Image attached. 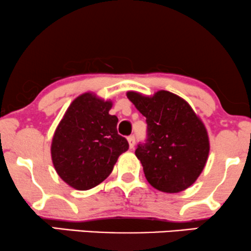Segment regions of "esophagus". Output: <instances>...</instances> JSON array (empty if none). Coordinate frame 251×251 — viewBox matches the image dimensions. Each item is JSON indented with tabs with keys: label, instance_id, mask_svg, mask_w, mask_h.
<instances>
[{
	"label": "esophagus",
	"instance_id": "34e87169",
	"mask_svg": "<svg viewBox=\"0 0 251 251\" xmlns=\"http://www.w3.org/2000/svg\"><path fill=\"white\" fill-rule=\"evenodd\" d=\"M127 141H128V145H129V148H134V146H135V138H134V135H129L128 138H127Z\"/></svg>",
	"mask_w": 251,
	"mask_h": 251
}]
</instances>
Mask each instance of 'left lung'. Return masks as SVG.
I'll return each instance as SVG.
<instances>
[{
	"label": "left lung",
	"instance_id": "obj_1",
	"mask_svg": "<svg viewBox=\"0 0 251 251\" xmlns=\"http://www.w3.org/2000/svg\"><path fill=\"white\" fill-rule=\"evenodd\" d=\"M127 98L146 117L147 139L136 157L148 183L158 191L177 193L196 182L204 169L210 141L205 125L186 100L170 91L153 96L128 91Z\"/></svg>",
	"mask_w": 251,
	"mask_h": 251
}]
</instances>
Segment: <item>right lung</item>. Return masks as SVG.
I'll use <instances>...</instances> for the list:
<instances>
[{"instance_id": "add662e5", "label": "right lung", "mask_w": 251, "mask_h": 251, "mask_svg": "<svg viewBox=\"0 0 251 251\" xmlns=\"http://www.w3.org/2000/svg\"><path fill=\"white\" fill-rule=\"evenodd\" d=\"M112 102L85 93L73 100L50 145L53 166L63 182L76 190L93 189L107 178L128 142L117 132Z\"/></svg>"}]
</instances>
